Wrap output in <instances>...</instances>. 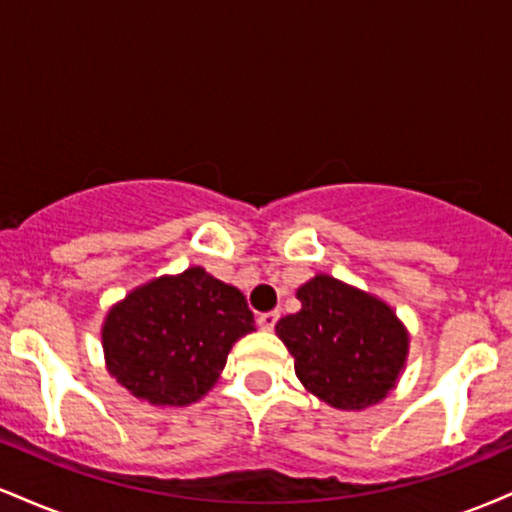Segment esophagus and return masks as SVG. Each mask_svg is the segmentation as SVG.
<instances>
[{"label":"esophagus","instance_id":"34e87169","mask_svg":"<svg viewBox=\"0 0 512 512\" xmlns=\"http://www.w3.org/2000/svg\"><path fill=\"white\" fill-rule=\"evenodd\" d=\"M276 322H279V313H276V310H269V313L257 315V325H260L262 330H267V332L274 330Z\"/></svg>","mask_w":512,"mask_h":512}]
</instances>
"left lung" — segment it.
<instances>
[{"label": "left lung", "mask_w": 512, "mask_h": 512, "mask_svg": "<svg viewBox=\"0 0 512 512\" xmlns=\"http://www.w3.org/2000/svg\"><path fill=\"white\" fill-rule=\"evenodd\" d=\"M301 310L281 317L276 334L298 380L334 409H366L387 397L409 354L395 310L330 274L296 291Z\"/></svg>", "instance_id": "obj_1"}]
</instances>
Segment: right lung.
Segmentation results:
<instances>
[{
    "label": "right lung",
    "mask_w": 512,
    "mask_h": 512,
    "mask_svg": "<svg viewBox=\"0 0 512 512\" xmlns=\"http://www.w3.org/2000/svg\"><path fill=\"white\" fill-rule=\"evenodd\" d=\"M255 332L236 286L190 267L127 293L103 322L108 373L129 395L161 407H185L219 380L231 346Z\"/></svg>",
    "instance_id": "obj_1"
}]
</instances>
